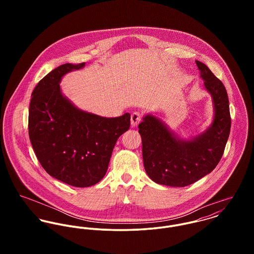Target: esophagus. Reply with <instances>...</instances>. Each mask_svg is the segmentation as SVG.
<instances>
[{"instance_id": "obj_1", "label": "esophagus", "mask_w": 254, "mask_h": 254, "mask_svg": "<svg viewBox=\"0 0 254 254\" xmlns=\"http://www.w3.org/2000/svg\"><path fill=\"white\" fill-rule=\"evenodd\" d=\"M142 120V114L139 111H135L131 114V125L132 127H136Z\"/></svg>"}]
</instances>
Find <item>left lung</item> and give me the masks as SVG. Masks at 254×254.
Instances as JSON below:
<instances>
[{"mask_svg":"<svg viewBox=\"0 0 254 254\" xmlns=\"http://www.w3.org/2000/svg\"><path fill=\"white\" fill-rule=\"evenodd\" d=\"M195 64L213 100L215 113L211 126L189 141L176 137L160 119L150 114L138 126L145 172L160 185L186 187L209 174L217 166L230 135L227 91L204 64L198 61Z\"/></svg>","mask_w":254,"mask_h":254,"instance_id":"8db88e82","label":"left lung"}]
</instances>
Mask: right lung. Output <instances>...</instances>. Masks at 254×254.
Masks as SVG:
<instances>
[{"mask_svg": "<svg viewBox=\"0 0 254 254\" xmlns=\"http://www.w3.org/2000/svg\"><path fill=\"white\" fill-rule=\"evenodd\" d=\"M85 66L65 64L37 84L29 105L28 132L42 167L52 177L78 188L93 186L107 173L117 139L130 128V114L107 118L80 110L62 94V77Z\"/></svg>", "mask_w": 254, "mask_h": 254, "instance_id": "obj_1", "label": "right lung"}]
</instances>
